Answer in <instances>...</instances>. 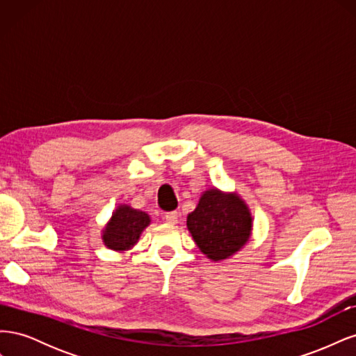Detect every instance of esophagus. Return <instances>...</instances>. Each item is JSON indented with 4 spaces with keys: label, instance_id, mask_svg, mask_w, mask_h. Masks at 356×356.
Instances as JSON below:
<instances>
[{
    "label": "esophagus",
    "instance_id": "esophagus-1",
    "mask_svg": "<svg viewBox=\"0 0 356 356\" xmlns=\"http://www.w3.org/2000/svg\"><path fill=\"white\" fill-rule=\"evenodd\" d=\"M163 220L169 224H177L178 222V212L177 211H170V212H165Z\"/></svg>",
    "mask_w": 356,
    "mask_h": 356
}]
</instances>
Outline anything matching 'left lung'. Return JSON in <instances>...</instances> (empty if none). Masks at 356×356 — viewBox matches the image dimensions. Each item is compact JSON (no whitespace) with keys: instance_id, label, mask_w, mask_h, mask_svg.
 <instances>
[{"instance_id":"left-lung-1","label":"left lung","mask_w":356,"mask_h":356,"mask_svg":"<svg viewBox=\"0 0 356 356\" xmlns=\"http://www.w3.org/2000/svg\"><path fill=\"white\" fill-rule=\"evenodd\" d=\"M251 221L250 211L238 196L211 190L188 213L187 227L200 251L218 261L239 251L250 239Z\"/></svg>"}]
</instances>
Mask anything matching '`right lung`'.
Wrapping results in <instances>:
<instances>
[{"mask_svg": "<svg viewBox=\"0 0 356 356\" xmlns=\"http://www.w3.org/2000/svg\"><path fill=\"white\" fill-rule=\"evenodd\" d=\"M149 224L145 212L129 207H120L114 213L104 233L105 245L115 251H123L135 245L139 234Z\"/></svg>", "mask_w": 356, "mask_h": 356, "instance_id": "1", "label": "right lung"}]
</instances>
